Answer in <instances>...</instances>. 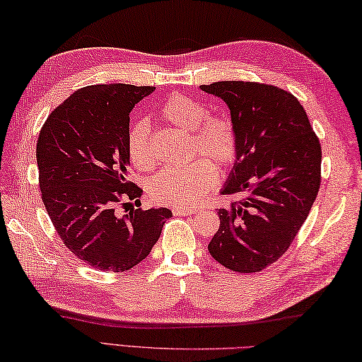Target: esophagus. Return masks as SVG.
I'll use <instances>...</instances> for the list:
<instances>
[{
    "instance_id": "1",
    "label": "esophagus",
    "mask_w": 362,
    "mask_h": 362,
    "mask_svg": "<svg viewBox=\"0 0 362 362\" xmlns=\"http://www.w3.org/2000/svg\"><path fill=\"white\" fill-rule=\"evenodd\" d=\"M172 212L175 216H192V214H195L197 209H192V208H182V206H175L172 209Z\"/></svg>"
}]
</instances>
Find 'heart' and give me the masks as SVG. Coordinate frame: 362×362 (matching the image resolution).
I'll return each mask as SVG.
<instances>
[{
    "label": "heart",
    "mask_w": 362,
    "mask_h": 362,
    "mask_svg": "<svg viewBox=\"0 0 362 362\" xmlns=\"http://www.w3.org/2000/svg\"><path fill=\"white\" fill-rule=\"evenodd\" d=\"M160 120L190 132V158H202L186 167L164 168L150 181L154 202L172 206H195L214 189L218 168H230L239 156V131L226 114H211L203 101L182 93H172L158 107ZM128 154L137 170L156 165L150 144V129L137 122L128 134Z\"/></svg>",
    "instance_id": "obj_1"
}]
</instances>
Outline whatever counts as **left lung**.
Here are the masks:
<instances>
[{
    "label": "left lung",
    "mask_w": 362,
    "mask_h": 362,
    "mask_svg": "<svg viewBox=\"0 0 362 362\" xmlns=\"http://www.w3.org/2000/svg\"><path fill=\"white\" fill-rule=\"evenodd\" d=\"M200 88L226 103L239 131V156L222 194L245 195L217 209L208 250L233 272H261L287 252L319 194V137L300 101L276 86L218 81Z\"/></svg>",
    "instance_id": "1"
}]
</instances>
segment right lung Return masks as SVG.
<instances>
[{"label": "right lung", "instance_id": "1", "mask_svg": "<svg viewBox=\"0 0 362 362\" xmlns=\"http://www.w3.org/2000/svg\"><path fill=\"white\" fill-rule=\"evenodd\" d=\"M151 86L78 88L43 123L37 139L42 200L70 252L97 270L124 272L144 261L172 211L117 209L140 203L129 181V114Z\"/></svg>", "mask_w": 362, "mask_h": 362}]
</instances>
